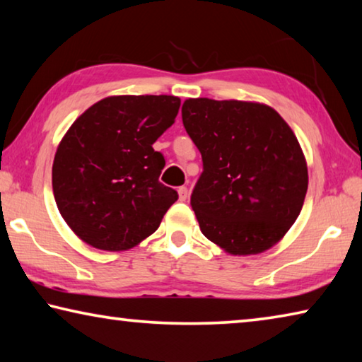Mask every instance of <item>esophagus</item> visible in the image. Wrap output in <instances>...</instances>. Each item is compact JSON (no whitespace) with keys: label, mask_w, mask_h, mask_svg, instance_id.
Listing matches in <instances>:
<instances>
[{"label":"esophagus","mask_w":362,"mask_h":362,"mask_svg":"<svg viewBox=\"0 0 362 362\" xmlns=\"http://www.w3.org/2000/svg\"><path fill=\"white\" fill-rule=\"evenodd\" d=\"M177 192H179V199H180V201H187V198H188V189H187V187H180L179 189H177Z\"/></svg>","instance_id":"1"}]
</instances>
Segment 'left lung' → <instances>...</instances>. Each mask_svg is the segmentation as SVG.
<instances>
[{
	"mask_svg": "<svg viewBox=\"0 0 362 362\" xmlns=\"http://www.w3.org/2000/svg\"><path fill=\"white\" fill-rule=\"evenodd\" d=\"M183 126L203 156L192 207L207 240L231 255L265 252L302 211L308 168L296 134L265 103L187 99Z\"/></svg>",
	"mask_w": 362,
	"mask_h": 362,
	"instance_id": "obj_1",
	"label": "left lung"
}]
</instances>
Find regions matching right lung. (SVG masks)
I'll return each instance as SVG.
<instances>
[{
  "instance_id": "add662e5",
  "label": "right lung",
  "mask_w": 362,
  "mask_h": 362,
  "mask_svg": "<svg viewBox=\"0 0 362 362\" xmlns=\"http://www.w3.org/2000/svg\"><path fill=\"white\" fill-rule=\"evenodd\" d=\"M174 95H112L73 122L52 164L54 198L71 231L100 250H127L158 230L179 194L153 150L174 124Z\"/></svg>"
}]
</instances>
